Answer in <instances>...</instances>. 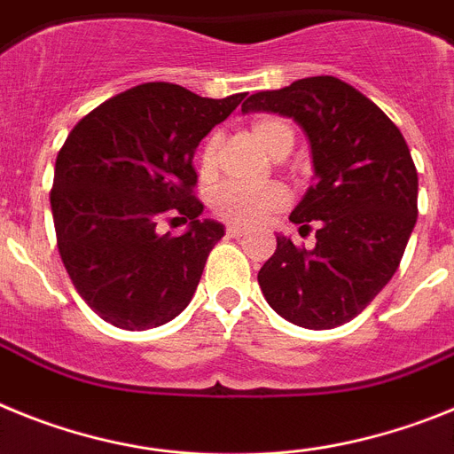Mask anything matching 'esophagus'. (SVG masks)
<instances>
[{
    "mask_svg": "<svg viewBox=\"0 0 454 454\" xmlns=\"http://www.w3.org/2000/svg\"><path fill=\"white\" fill-rule=\"evenodd\" d=\"M226 235L228 238H244V235H247V228L238 226V223H231V226L226 228Z\"/></svg>",
    "mask_w": 454,
    "mask_h": 454,
    "instance_id": "1",
    "label": "esophagus"
}]
</instances>
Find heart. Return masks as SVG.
Returning a JSON list of instances; mask_svg holds the SVG:
<instances>
[{
    "label": "heart",
    "instance_id": "heart-1",
    "mask_svg": "<svg viewBox=\"0 0 454 454\" xmlns=\"http://www.w3.org/2000/svg\"><path fill=\"white\" fill-rule=\"evenodd\" d=\"M251 134L270 155L286 157L294 144L293 125L276 116H260L251 123ZM216 145L219 137L212 134L205 141L203 151L199 157V168L203 176H210L215 171ZM290 196L287 189L278 183L260 184V187H247V184L226 183L212 194V210L216 216H222L226 222L242 223V226H254L260 223L271 212L286 207Z\"/></svg>",
    "mask_w": 454,
    "mask_h": 454
}]
</instances>
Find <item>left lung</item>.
Listing matches in <instances>:
<instances>
[{"instance_id": "8db88e82", "label": "left lung", "mask_w": 454, "mask_h": 454, "mask_svg": "<svg viewBox=\"0 0 454 454\" xmlns=\"http://www.w3.org/2000/svg\"><path fill=\"white\" fill-rule=\"evenodd\" d=\"M242 112H271L303 129L313 184L290 215L299 232L315 226V247L276 235L258 271L276 313L303 329H333L381 293L400 265L418 216V173L409 145L372 100L322 74L260 90Z\"/></svg>"}]
</instances>
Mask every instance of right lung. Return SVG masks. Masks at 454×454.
<instances>
[{"label": "right lung", "mask_w": 454, "mask_h": 454, "mask_svg": "<svg viewBox=\"0 0 454 454\" xmlns=\"http://www.w3.org/2000/svg\"><path fill=\"white\" fill-rule=\"evenodd\" d=\"M247 93L212 100L153 82L86 114L54 167L57 244L70 281L102 320L118 329L167 325L187 309L223 223L199 219L194 153ZM190 222L171 239L156 222Z\"/></svg>", "instance_id": "add662e5"}]
</instances>
